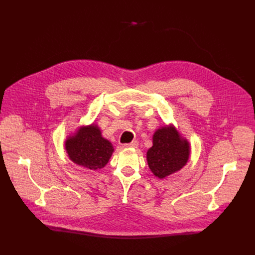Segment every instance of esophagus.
Instances as JSON below:
<instances>
[{
  "label": "esophagus",
  "instance_id": "esophagus-1",
  "mask_svg": "<svg viewBox=\"0 0 255 255\" xmlns=\"http://www.w3.org/2000/svg\"><path fill=\"white\" fill-rule=\"evenodd\" d=\"M137 145H138V142H137L136 140L131 141V142H129V143L124 144V146H126V148H136Z\"/></svg>",
  "mask_w": 255,
  "mask_h": 255
}]
</instances>
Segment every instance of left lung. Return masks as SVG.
Here are the masks:
<instances>
[{
	"instance_id": "8db88e82",
	"label": "left lung",
	"mask_w": 255,
	"mask_h": 255,
	"mask_svg": "<svg viewBox=\"0 0 255 255\" xmlns=\"http://www.w3.org/2000/svg\"><path fill=\"white\" fill-rule=\"evenodd\" d=\"M189 154V142L180 136L175 127L164 126L154 133L146 160L154 175L163 179L186 165Z\"/></svg>"
}]
</instances>
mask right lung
I'll list each match as a JSON object with an SVG mask.
<instances>
[{"label": "right lung", "instance_id": "1", "mask_svg": "<svg viewBox=\"0 0 255 255\" xmlns=\"http://www.w3.org/2000/svg\"><path fill=\"white\" fill-rule=\"evenodd\" d=\"M66 151L75 164L97 170L104 167L114 152L113 144L102 137L96 125L82 127L65 141Z\"/></svg>", "mask_w": 255, "mask_h": 255}]
</instances>
